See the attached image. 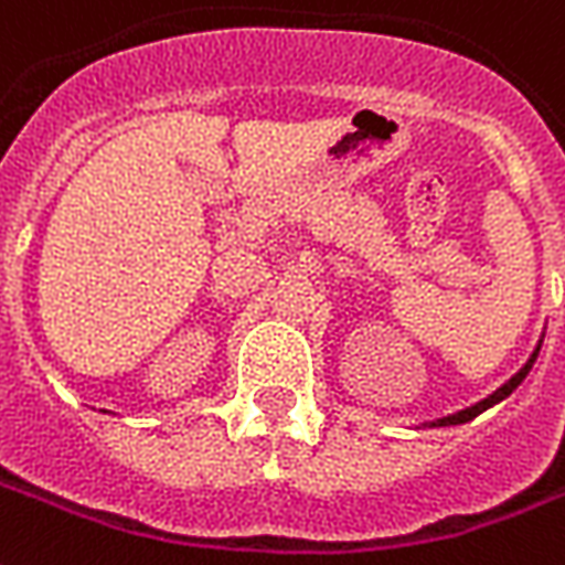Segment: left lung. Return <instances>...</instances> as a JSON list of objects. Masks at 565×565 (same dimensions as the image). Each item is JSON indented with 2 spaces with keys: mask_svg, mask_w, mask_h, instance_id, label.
Returning <instances> with one entry per match:
<instances>
[{
  "mask_svg": "<svg viewBox=\"0 0 565 565\" xmlns=\"http://www.w3.org/2000/svg\"><path fill=\"white\" fill-rule=\"evenodd\" d=\"M540 350H542V340H540V343H536V350L531 352V359L524 361V367L519 370L515 376L507 379V382H503V385L498 387V391H492V394H489V397H486V399H480V403H473V406L462 408V412H456V415H447V417H438V420H429V424H424V426H456V424H468V420H473V417H477V415H483L486 408H492L494 403H501V399H507V397H510V394H512V391H515V387L522 385L524 376L531 373L533 361H536V355H540Z\"/></svg>",
  "mask_w": 565,
  "mask_h": 565,
  "instance_id": "8db88e82",
  "label": "left lung"
}]
</instances>
